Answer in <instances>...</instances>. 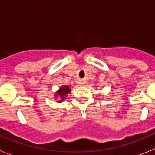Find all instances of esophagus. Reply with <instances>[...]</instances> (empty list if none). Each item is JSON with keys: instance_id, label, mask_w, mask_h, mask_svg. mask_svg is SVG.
<instances>
[{"instance_id": "34e87169", "label": "esophagus", "mask_w": 155, "mask_h": 155, "mask_svg": "<svg viewBox=\"0 0 155 155\" xmlns=\"http://www.w3.org/2000/svg\"><path fill=\"white\" fill-rule=\"evenodd\" d=\"M81 84H85V82H84V81H81Z\"/></svg>"}]
</instances>
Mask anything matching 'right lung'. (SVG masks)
I'll return each instance as SVG.
<instances>
[{
	"label": "right lung",
	"instance_id": "1",
	"mask_svg": "<svg viewBox=\"0 0 155 155\" xmlns=\"http://www.w3.org/2000/svg\"><path fill=\"white\" fill-rule=\"evenodd\" d=\"M70 91H71V88H70V86L68 85H64L60 87V89L56 92V94H57L56 96L61 98V100H59L57 102H61L64 101L68 96V94L70 93Z\"/></svg>",
	"mask_w": 155,
	"mask_h": 155
}]
</instances>
